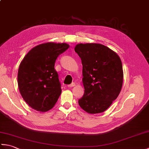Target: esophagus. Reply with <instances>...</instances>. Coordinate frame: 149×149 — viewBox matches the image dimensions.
Returning <instances> with one entry per match:
<instances>
[{"mask_svg": "<svg viewBox=\"0 0 149 149\" xmlns=\"http://www.w3.org/2000/svg\"><path fill=\"white\" fill-rule=\"evenodd\" d=\"M74 86H75V83H71L70 84H68V86L70 88V87H74Z\"/></svg>", "mask_w": 149, "mask_h": 149, "instance_id": "34e87169", "label": "esophagus"}]
</instances>
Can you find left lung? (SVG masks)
Listing matches in <instances>:
<instances>
[{
  "instance_id": "8db88e82",
  "label": "left lung",
  "mask_w": 149,
  "mask_h": 149,
  "mask_svg": "<svg viewBox=\"0 0 149 149\" xmlns=\"http://www.w3.org/2000/svg\"><path fill=\"white\" fill-rule=\"evenodd\" d=\"M75 51L83 65L84 95L78 102L90 114L102 113L111 105L123 84L122 61L116 53L99 43H80Z\"/></svg>"
}]
</instances>
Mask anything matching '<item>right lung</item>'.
Segmentation results:
<instances>
[{"instance_id":"obj_1","label":"right lung","mask_w":149,"mask_h":149,"mask_svg":"<svg viewBox=\"0 0 149 149\" xmlns=\"http://www.w3.org/2000/svg\"><path fill=\"white\" fill-rule=\"evenodd\" d=\"M69 48L65 43H46L31 49L22 60L18 72L22 97L33 109L45 112L54 106L61 93L54 65L58 57Z\"/></svg>"}]
</instances>
